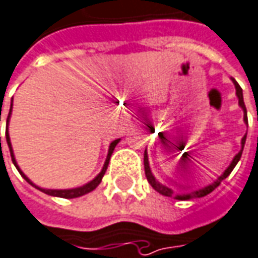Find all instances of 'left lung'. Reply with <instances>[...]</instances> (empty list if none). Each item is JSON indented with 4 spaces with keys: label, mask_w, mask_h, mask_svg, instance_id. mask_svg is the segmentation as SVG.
<instances>
[{
    "label": "left lung",
    "mask_w": 258,
    "mask_h": 258,
    "mask_svg": "<svg viewBox=\"0 0 258 258\" xmlns=\"http://www.w3.org/2000/svg\"><path fill=\"white\" fill-rule=\"evenodd\" d=\"M233 80V78H232ZM233 84L236 87V95H237V98H239V105L241 106V109L244 112V122L247 123V111H246V105H244V101H243V91H241V87L237 83H236V80H233ZM246 136H247V133L243 136V139H241V150L236 156H234V159L232 160V163H230V166L227 167L226 170H225V173L222 174L221 177L218 178V180L215 181L214 184H209L205 188H202V189H197V191H192V192L185 194V195H175V200H192V198H202V197H205L208 194H211L214 191L216 186H219L222 181L226 178L229 174L232 173V170H233L236 164L239 163V160L241 157V153H243V147H244V143H246ZM145 174H146V178L149 181V184L157 191L161 195H164V197H174V191L171 188H168V186L163 185V184H160L159 181L154 178V175L150 171V167H149V160H147V153H145Z\"/></svg>",
    "instance_id": "1"
}]
</instances>
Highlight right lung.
I'll use <instances>...</instances> for the list:
<instances>
[{
	"label": "right lung",
	"instance_id": "obj_1",
	"mask_svg": "<svg viewBox=\"0 0 258 258\" xmlns=\"http://www.w3.org/2000/svg\"><path fill=\"white\" fill-rule=\"evenodd\" d=\"M11 109H12V104H11ZM11 109H10V113H8V118H7V125H8V120H10V116H11ZM5 136H7V143H8V147H10V152H11V159H12V163L15 164V167L18 168V171L21 173V175L24 177L25 180L28 181L31 185H33L35 188L37 189H40L42 192L47 194V195H51V197H60V198H78V197H81V195H85V194L91 192L92 189H95L97 186L99 185V182L102 181V177H104V174H105L106 168H108V164H109V159H111L112 153H113V149L115 146L118 145V140H113L111 143V146H109V150H108V156H106V160H105V164L102 167V170H101V173L91 181V182H88V184H85V185L80 186V188H73V189H43V188H39L36 186L33 182H32L26 175H25L21 170H19V167H18L17 161H15V157H14V153H12V147H11V140H10V135H8V127H7V131H5Z\"/></svg>",
	"mask_w": 258,
	"mask_h": 258
}]
</instances>
